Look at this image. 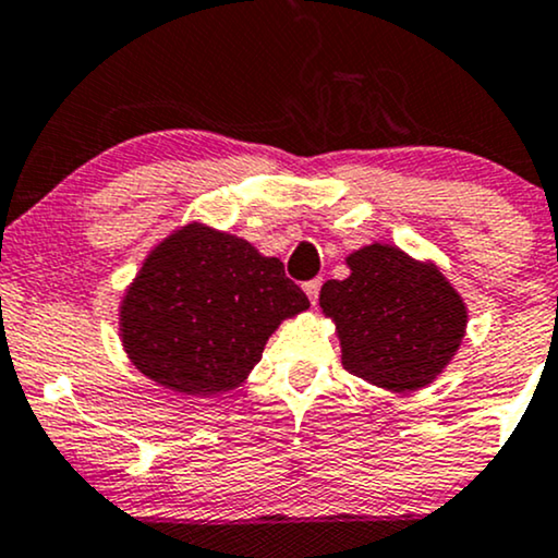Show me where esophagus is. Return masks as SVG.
<instances>
[{"label":"esophagus","mask_w":558,"mask_h":558,"mask_svg":"<svg viewBox=\"0 0 558 558\" xmlns=\"http://www.w3.org/2000/svg\"><path fill=\"white\" fill-rule=\"evenodd\" d=\"M319 288H323V280H319V278H315V280H306V283H304V291H306V296H310L312 304H317Z\"/></svg>","instance_id":"34e87169"}]
</instances>
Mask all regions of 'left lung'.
Returning a JSON list of instances; mask_svg holds the SVG:
<instances>
[{
  "label": "left lung",
  "instance_id": "left-lung-1",
  "mask_svg": "<svg viewBox=\"0 0 558 558\" xmlns=\"http://www.w3.org/2000/svg\"><path fill=\"white\" fill-rule=\"evenodd\" d=\"M349 267V278L319 293L341 336L343 367L388 390L427 386L464 338L459 293L435 267L383 243L351 254Z\"/></svg>",
  "mask_w": 558,
  "mask_h": 558
}]
</instances>
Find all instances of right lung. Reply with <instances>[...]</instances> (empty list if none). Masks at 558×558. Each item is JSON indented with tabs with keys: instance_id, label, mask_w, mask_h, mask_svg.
Masks as SVG:
<instances>
[{
	"instance_id": "obj_1",
	"label": "right lung",
	"mask_w": 558,
	"mask_h": 558,
	"mask_svg": "<svg viewBox=\"0 0 558 558\" xmlns=\"http://www.w3.org/2000/svg\"><path fill=\"white\" fill-rule=\"evenodd\" d=\"M306 306L283 262L189 226L144 262L125 293L120 330L141 373L178 393L213 396L239 386L280 319Z\"/></svg>"
}]
</instances>
